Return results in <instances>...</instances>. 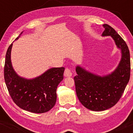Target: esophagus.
Masks as SVG:
<instances>
[{
    "instance_id": "obj_1",
    "label": "esophagus",
    "mask_w": 133,
    "mask_h": 133,
    "mask_svg": "<svg viewBox=\"0 0 133 133\" xmlns=\"http://www.w3.org/2000/svg\"><path fill=\"white\" fill-rule=\"evenodd\" d=\"M64 75L65 77H71L72 76V72L71 70L67 68L65 69L64 73Z\"/></svg>"
}]
</instances>
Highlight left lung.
Segmentation results:
<instances>
[{
    "label": "left lung",
    "mask_w": 133,
    "mask_h": 133,
    "mask_svg": "<svg viewBox=\"0 0 133 133\" xmlns=\"http://www.w3.org/2000/svg\"><path fill=\"white\" fill-rule=\"evenodd\" d=\"M102 36H111L121 57L116 68L110 74L99 76L77 65L74 77L76 91L79 101L85 108L102 111L112 108L120 99L130 78V54L125 41L112 27L104 24Z\"/></svg>",
    "instance_id": "8db88e82"
}]
</instances>
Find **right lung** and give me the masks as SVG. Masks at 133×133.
<instances>
[{"instance_id":"right-lung-1","label":"right lung","mask_w":133,"mask_h":133,"mask_svg":"<svg viewBox=\"0 0 133 133\" xmlns=\"http://www.w3.org/2000/svg\"><path fill=\"white\" fill-rule=\"evenodd\" d=\"M12 45L13 43L10 44L6 52L4 79L14 102L21 109L34 113H44L51 110L56 104V91L59 84L63 80L64 68L49 69L32 79L21 77L17 74L12 64Z\"/></svg>"}]
</instances>
